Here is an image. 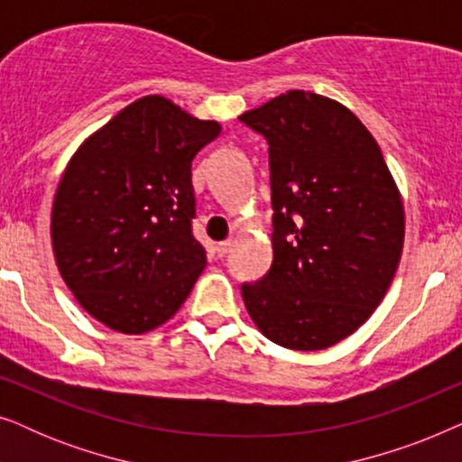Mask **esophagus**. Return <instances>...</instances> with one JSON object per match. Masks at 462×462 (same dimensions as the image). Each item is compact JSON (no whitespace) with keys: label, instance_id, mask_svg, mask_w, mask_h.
<instances>
[{"label":"esophagus","instance_id":"esophagus-1","mask_svg":"<svg viewBox=\"0 0 462 462\" xmlns=\"http://www.w3.org/2000/svg\"><path fill=\"white\" fill-rule=\"evenodd\" d=\"M231 245H233L231 239H225V242H220V244L217 245V252H218V256H225L226 252L231 250Z\"/></svg>","mask_w":462,"mask_h":462}]
</instances>
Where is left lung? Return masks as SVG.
<instances>
[{"mask_svg": "<svg viewBox=\"0 0 462 462\" xmlns=\"http://www.w3.org/2000/svg\"><path fill=\"white\" fill-rule=\"evenodd\" d=\"M239 119L267 138L273 263L244 283L252 321L275 345L319 351L374 313L403 248L402 195L368 128L305 90Z\"/></svg>", "mask_w": 462, "mask_h": 462, "instance_id": "left-lung-1", "label": "left lung"}]
</instances>
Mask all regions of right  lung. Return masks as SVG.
<instances>
[{
    "label": "right lung",
    "instance_id": "right-lung-1",
    "mask_svg": "<svg viewBox=\"0 0 462 462\" xmlns=\"http://www.w3.org/2000/svg\"><path fill=\"white\" fill-rule=\"evenodd\" d=\"M218 134V122L151 94L88 136L67 163L52 204V250L69 290L100 324L144 334L187 300L206 267L191 229V163Z\"/></svg>",
    "mask_w": 462,
    "mask_h": 462
}]
</instances>
